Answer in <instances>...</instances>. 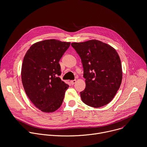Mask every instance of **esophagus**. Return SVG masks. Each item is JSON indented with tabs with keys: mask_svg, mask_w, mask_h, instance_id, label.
I'll return each instance as SVG.
<instances>
[{
	"mask_svg": "<svg viewBox=\"0 0 147 147\" xmlns=\"http://www.w3.org/2000/svg\"><path fill=\"white\" fill-rule=\"evenodd\" d=\"M70 83H71V85H74V84H76V80H72V81H70Z\"/></svg>",
	"mask_w": 147,
	"mask_h": 147,
	"instance_id": "34e87169",
	"label": "esophagus"
}]
</instances>
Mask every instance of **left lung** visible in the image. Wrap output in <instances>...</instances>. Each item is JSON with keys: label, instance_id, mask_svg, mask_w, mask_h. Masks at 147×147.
Masks as SVG:
<instances>
[{"label": "left lung", "instance_id": "1", "mask_svg": "<svg viewBox=\"0 0 147 147\" xmlns=\"http://www.w3.org/2000/svg\"><path fill=\"white\" fill-rule=\"evenodd\" d=\"M81 59L86 87L80 92L84 103L93 108L109 104L122 81L121 60L116 50L101 41L93 39L71 44Z\"/></svg>", "mask_w": 147, "mask_h": 147}]
</instances>
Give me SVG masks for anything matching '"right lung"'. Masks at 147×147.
<instances>
[{
	"label": "right lung",
	"instance_id": "right-lung-1",
	"mask_svg": "<svg viewBox=\"0 0 147 147\" xmlns=\"http://www.w3.org/2000/svg\"><path fill=\"white\" fill-rule=\"evenodd\" d=\"M70 45V42L45 40L33 44L24 57L21 78L24 91L43 112H55L62 104L69 85L59 77V62Z\"/></svg>",
	"mask_w": 147,
	"mask_h": 147
}]
</instances>
